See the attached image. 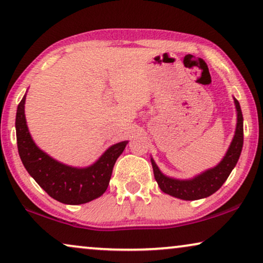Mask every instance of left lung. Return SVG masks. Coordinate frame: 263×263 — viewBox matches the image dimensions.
<instances>
[{
  "instance_id": "obj_1",
  "label": "left lung",
  "mask_w": 263,
  "mask_h": 263,
  "mask_svg": "<svg viewBox=\"0 0 263 263\" xmlns=\"http://www.w3.org/2000/svg\"><path fill=\"white\" fill-rule=\"evenodd\" d=\"M235 104L237 109V127L235 136H233L231 146H230L224 159L215 167L203 172L195 178L189 179V181H179V179L168 178L164 176L154 163V160L151 159L154 178L164 193L182 200H199L214 194L224 184L233 167L236 166L243 147V115L238 100L235 99Z\"/></svg>"
}]
</instances>
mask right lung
I'll return each instance as SVG.
<instances>
[{"instance_id":"add662e5","label":"right lung","mask_w":263,"mask_h":263,"mask_svg":"<svg viewBox=\"0 0 263 263\" xmlns=\"http://www.w3.org/2000/svg\"><path fill=\"white\" fill-rule=\"evenodd\" d=\"M25 99L26 97L17 105L15 128L17 151L28 174L52 199L62 203L81 204L103 195L109 185L114 165L127 141L111 146L92 166H67L39 149L31 139L25 118Z\"/></svg>"}]
</instances>
